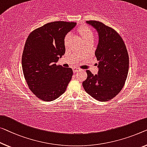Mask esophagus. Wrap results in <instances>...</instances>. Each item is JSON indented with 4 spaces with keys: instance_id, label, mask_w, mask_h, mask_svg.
<instances>
[{
    "instance_id": "34e87169",
    "label": "esophagus",
    "mask_w": 147,
    "mask_h": 147,
    "mask_svg": "<svg viewBox=\"0 0 147 147\" xmlns=\"http://www.w3.org/2000/svg\"><path fill=\"white\" fill-rule=\"evenodd\" d=\"M73 70L74 73H77V72L79 71V69H78V68H76V67H74Z\"/></svg>"
}]
</instances>
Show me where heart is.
Returning a JSON list of instances; mask_svg holds the SVG:
<instances>
[{
    "label": "heart",
    "instance_id": "b5f03b06",
    "mask_svg": "<svg viewBox=\"0 0 147 147\" xmlns=\"http://www.w3.org/2000/svg\"><path fill=\"white\" fill-rule=\"evenodd\" d=\"M77 32L80 35L84 42L87 41H93L94 39V34L92 30L89 27H87V26H82L78 27L77 29ZM70 38H71V35L70 34H67L65 37L64 44L66 47L68 45Z\"/></svg>",
    "mask_w": 147,
    "mask_h": 147
}]
</instances>
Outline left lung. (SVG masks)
<instances>
[{"label": "left lung", "instance_id": "1", "mask_svg": "<svg viewBox=\"0 0 147 147\" xmlns=\"http://www.w3.org/2000/svg\"><path fill=\"white\" fill-rule=\"evenodd\" d=\"M98 32L99 41L95 51L98 61V74L87 70V78L82 82L85 91L100 102L108 101L119 93L129 71V55L120 35L100 22L86 21Z\"/></svg>", "mask_w": 147, "mask_h": 147}]
</instances>
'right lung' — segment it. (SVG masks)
<instances>
[{
  "label": "right lung",
  "instance_id": "1",
  "mask_svg": "<svg viewBox=\"0 0 147 147\" xmlns=\"http://www.w3.org/2000/svg\"><path fill=\"white\" fill-rule=\"evenodd\" d=\"M75 22H49L30 33L22 57L23 73L28 87L37 98L45 102L58 98L66 91L73 72L57 65L65 53L64 38Z\"/></svg>",
  "mask_w": 147,
  "mask_h": 147
}]
</instances>
